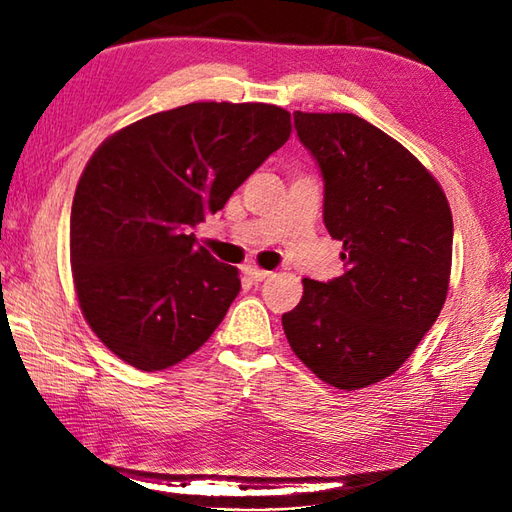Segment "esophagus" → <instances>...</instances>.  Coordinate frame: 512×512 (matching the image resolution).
Masks as SVG:
<instances>
[{"instance_id":"obj_1","label":"esophagus","mask_w":512,"mask_h":512,"mask_svg":"<svg viewBox=\"0 0 512 512\" xmlns=\"http://www.w3.org/2000/svg\"><path fill=\"white\" fill-rule=\"evenodd\" d=\"M246 273L250 275V279L257 281V284H259V281H266L270 275H273V273H270V270L257 268V266H250V268H246Z\"/></svg>"}]
</instances>
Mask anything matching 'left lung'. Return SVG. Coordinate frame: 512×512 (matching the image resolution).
Instances as JSON below:
<instances>
[{
    "instance_id": "left-lung-1",
    "label": "left lung",
    "mask_w": 512,
    "mask_h": 512,
    "mask_svg": "<svg viewBox=\"0 0 512 512\" xmlns=\"http://www.w3.org/2000/svg\"><path fill=\"white\" fill-rule=\"evenodd\" d=\"M295 129L319 165L323 222L343 242L345 273L303 279L281 323L321 380L361 389L394 374L436 323L451 275V209L436 178L363 118L295 112Z\"/></svg>"
}]
</instances>
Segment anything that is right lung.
<instances>
[{
    "mask_svg": "<svg viewBox=\"0 0 512 512\" xmlns=\"http://www.w3.org/2000/svg\"><path fill=\"white\" fill-rule=\"evenodd\" d=\"M288 136L277 105L189 103L94 151L72 202L70 262L83 317L118 358L167 369L222 323L242 281L191 231Z\"/></svg>",
    "mask_w": 512,
    "mask_h": 512,
    "instance_id": "obj_1",
    "label": "right lung"
}]
</instances>
